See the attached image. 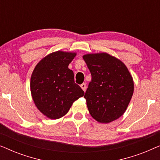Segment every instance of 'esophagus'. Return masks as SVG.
<instances>
[{
  "label": "esophagus",
  "instance_id": "34e87169",
  "mask_svg": "<svg viewBox=\"0 0 160 160\" xmlns=\"http://www.w3.org/2000/svg\"><path fill=\"white\" fill-rule=\"evenodd\" d=\"M81 87H82V89L84 90V92L86 91V89H87V85L86 84H84V83H83V84H81Z\"/></svg>",
  "mask_w": 160,
  "mask_h": 160
}]
</instances>
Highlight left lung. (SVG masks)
Segmentation results:
<instances>
[{
    "instance_id": "1",
    "label": "left lung",
    "mask_w": 160,
    "mask_h": 160,
    "mask_svg": "<svg viewBox=\"0 0 160 160\" xmlns=\"http://www.w3.org/2000/svg\"><path fill=\"white\" fill-rule=\"evenodd\" d=\"M92 81L85 93L92 117L110 123L125 112L134 91V82L126 65L106 52L83 56Z\"/></svg>"
}]
</instances>
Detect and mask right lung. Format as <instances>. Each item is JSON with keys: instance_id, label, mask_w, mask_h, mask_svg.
Listing matches in <instances>:
<instances>
[{"instance_id": "obj_1", "label": "right lung", "mask_w": 160, "mask_h": 160, "mask_svg": "<svg viewBox=\"0 0 160 160\" xmlns=\"http://www.w3.org/2000/svg\"><path fill=\"white\" fill-rule=\"evenodd\" d=\"M75 52L57 51L44 57L36 65L30 78V92L37 108L46 117L58 119L68 113L84 92L74 82L68 65Z\"/></svg>"}]
</instances>
